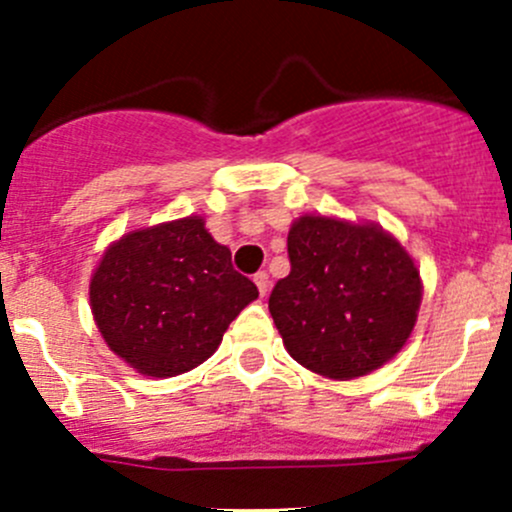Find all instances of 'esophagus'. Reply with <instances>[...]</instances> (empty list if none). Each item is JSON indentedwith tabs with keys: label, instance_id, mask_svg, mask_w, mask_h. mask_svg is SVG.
Here are the masks:
<instances>
[{
	"label": "esophagus",
	"instance_id": "1",
	"mask_svg": "<svg viewBox=\"0 0 512 512\" xmlns=\"http://www.w3.org/2000/svg\"><path fill=\"white\" fill-rule=\"evenodd\" d=\"M255 285H257V289H260L262 297H265V294L270 292V275H267V272H257Z\"/></svg>",
	"mask_w": 512,
	"mask_h": 512
}]
</instances>
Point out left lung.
Masks as SVG:
<instances>
[{"instance_id": "obj_1", "label": "left lung", "mask_w": 512, "mask_h": 512, "mask_svg": "<svg viewBox=\"0 0 512 512\" xmlns=\"http://www.w3.org/2000/svg\"><path fill=\"white\" fill-rule=\"evenodd\" d=\"M289 275L270 314L289 356L329 379L379 369L409 339L421 277L409 252L376 225L304 215L287 235Z\"/></svg>"}]
</instances>
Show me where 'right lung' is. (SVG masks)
<instances>
[{
  "instance_id": "right-lung-1",
  "label": "right lung",
  "mask_w": 512,
  "mask_h": 512,
  "mask_svg": "<svg viewBox=\"0 0 512 512\" xmlns=\"http://www.w3.org/2000/svg\"><path fill=\"white\" fill-rule=\"evenodd\" d=\"M257 294L200 218L128 232L91 277V309L111 352L158 379L213 356Z\"/></svg>"
}]
</instances>
